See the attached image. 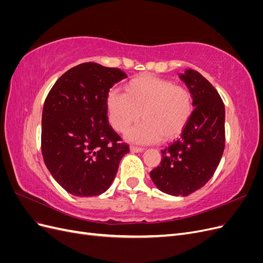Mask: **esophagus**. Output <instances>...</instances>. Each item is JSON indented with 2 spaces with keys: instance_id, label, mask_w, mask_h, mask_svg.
Segmentation results:
<instances>
[{
  "instance_id": "obj_1",
  "label": "esophagus",
  "mask_w": 263,
  "mask_h": 263,
  "mask_svg": "<svg viewBox=\"0 0 263 263\" xmlns=\"http://www.w3.org/2000/svg\"><path fill=\"white\" fill-rule=\"evenodd\" d=\"M129 150H130V153H142V151H144V149L142 148H139V147H135V146H130V148H129Z\"/></svg>"
}]
</instances>
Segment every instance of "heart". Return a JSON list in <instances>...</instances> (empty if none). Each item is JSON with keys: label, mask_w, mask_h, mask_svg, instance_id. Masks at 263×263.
I'll list each match as a JSON object with an SVG mask.
<instances>
[{"label": "heart", "mask_w": 263, "mask_h": 263, "mask_svg": "<svg viewBox=\"0 0 263 263\" xmlns=\"http://www.w3.org/2000/svg\"><path fill=\"white\" fill-rule=\"evenodd\" d=\"M108 122L123 133L140 118L144 122L130 128L126 138L136 144H153L176 138L184 129L193 112V100L184 86L153 76L135 78L124 93L109 91L105 99Z\"/></svg>", "instance_id": "heart-1"}]
</instances>
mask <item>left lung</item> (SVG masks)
I'll list each match as a JSON object with an SVG mask.
<instances>
[{
    "label": "left lung",
    "instance_id": "left-lung-1",
    "mask_svg": "<svg viewBox=\"0 0 263 263\" xmlns=\"http://www.w3.org/2000/svg\"><path fill=\"white\" fill-rule=\"evenodd\" d=\"M180 79L193 99L194 110L181 136L161 151L150 178L161 192L186 196L203 187L217 169L225 148V106L219 94L195 70Z\"/></svg>",
    "mask_w": 263,
    "mask_h": 263
}]
</instances>
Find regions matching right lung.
<instances>
[{
  "instance_id": "add662e5",
  "label": "right lung",
  "mask_w": 263,
  "mask_h": 263,
  "mask_svg": "<svg viewBox=\"0 0 263 263\" xmlns=\"http://www.w3.org/2000/svg\"><path fill=\"white\" fill-rule=\"evenodd\" d=\"M127 76L116 68L86 62L71 68L54 83L42 118L46 166L68 193L97 196L112 184L128 145H119L108 125L105 99Z\"/></svg>"
}]
</instances>
